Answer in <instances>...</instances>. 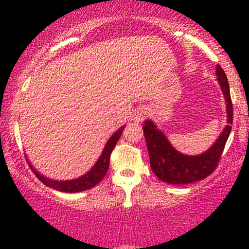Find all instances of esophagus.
Listing matches in <instances>:
<instances>
[{"label":"esophagus","instance_id":"obj_1","mask_svg":"<svg viewBox=\"0 0 249 249\" xmlns=\"http://www.w3.org/2000/svg\"><path fill=\"white\" fill-rule=\"evenodd\" d=\"M148 115V111L146 107H139L137 108V111L134 112V116H133V121L139 123V122H142L145 118H146Z\"/></svg>","mask_w":249,"mask_h":249}]
</instances>
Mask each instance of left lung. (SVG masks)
Wrapping results in <instances>:
<instances>
[{
  "mask_svg": "<svg viewBox=\"0 0 249 249\" xmlns=\"http://www.w3.org/2000/svg\"><path fill=\"white\" fill-rule=\"evenodd\" d=\"M215 75L226 101L227 125L212 146L204 153L187 156L179 152L171 145L165 133L157 127L153 121L146 119L144 122L142 130L150 156L151 168L161 181L173 185L191 184L206 178L215 170L233 124V105L227 76L220 65H216Z\"/></svg>",
  "mask_w": 249,
  "mask_h": 249,
  "instance_id": "1",
  "label": "left lung"
}]
</instances>
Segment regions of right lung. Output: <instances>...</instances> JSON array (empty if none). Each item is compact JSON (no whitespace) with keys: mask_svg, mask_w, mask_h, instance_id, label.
I'll list each match as a JSON object with an SVG mask.
<instances>
[{"mask_svg":"<svg viewBox=\"0 0 249 249\" xmlns=\"http://www.w3.org/2000/svg\"><path fill=\"white\" fill-rule=\"evenodd\" d=\"M124 126H122L119 130H117L112 136L108 138V141L105 144L104 148H103L102 154L99 156L98 160L95 162L92 167L88 171L87 173L83 174V176L78 177L76 179H71V180H55V179H50L48 177H44L43 174H41L38 171L36 170L35 167L33 166V164L29 161V159L27 158L28 162H29V166L33 172L35 173V176L38 178L45 186H49L53 190L61 191V192H65V193H77V192H82V191H87L92 188L93 186H96L101 180L104 178L105 174L107 172L108 168V162H110V156L111 152H112L113 147L116 146L117 142L118 139L121 138L123 130H124Z\"/></svg>","mask_w":249,"mask_h":249,"instance_id":"right-lung-1","label":"right lung"}]
</instances>
